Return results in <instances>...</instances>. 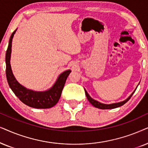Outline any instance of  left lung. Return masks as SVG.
Listing matches in <instances>:
<instances>
[{"label": "left lung", "instance_id": "8db88e82", "mask_svg": "<svg viewBox=\"0 0 148 148\" xmlns=\"http://www.w3.org/2000/svg\"><path fill=\"white\" fill-rule=\"evenodd\" d=\"M136 89H137V88H136L135 90H134L133 92H132V94L131 95H130L127 99H125V101L119 102V103H111V104H105V103H100V102L96 101V100H95L92 99V98L90 97V96L88 94V92H86V90L85 89H84V91H85V95H86V97H87V99L88 100V101H89L90 103L94 106V107L99 108V109L107 110V109H114V108H116L118 107H120V106H123L124 104L127 103V102L129 101L130 99H131V97H132V95H133L134 92H135Z\"/></svg>", "mask_w": 148, "mask_h": 148}]
</instances>
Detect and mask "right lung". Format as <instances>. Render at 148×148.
Segmentation results:
<instances>
[{
	"label": "right lung",
	"instance_id": "add662e5",
	"mask_svg": "<svg viewBox=\"0 0 148 148\" xmlns=\"http://www.w3.org/2000/svg\"><path fill=\"white\" fill-rule=\"evenodd\" d=\"M16 30L17 29L13 32L10 37L9 45L6 52V76H7L8 84L15 95L25 105L38 109L52 108L58 103L60 99L64 84L66 83L67 78L71 72V70H68L62 72L59 76L52 87L45 91H35L26 88L19 84L13 75L10 64L12 40Z\"/></svg>",
	"mask_w": 148,
	"mask_h": 148
}]
</instances>
